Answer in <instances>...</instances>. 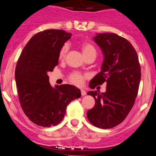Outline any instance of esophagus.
<instances>
[{
    "mask_svg": "<svg viewBox=\"0 0 156 156\" xmlns=\"http://www.w3.org/2000/svg\"><path fill=\"white\" fill-rule=\"evenodd\" d=\"M80 93H81V95H82V96H84V95H86V91H85L84 90H80Z\"/></svg>",
    "mask_w": 156,
    "mask_h": 156,
    "instance_id": "34e87169",
    "label": "esophagus"
}]
</instances>
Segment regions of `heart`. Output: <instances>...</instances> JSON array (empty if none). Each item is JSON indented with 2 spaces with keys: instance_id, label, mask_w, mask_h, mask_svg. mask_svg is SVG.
<instances>
[{
  "instance_id": "heart-1",
  "label": "heart",
  "mask_w": 156,
  "mask_h": 156,
  "mask_svg": "<svg viewBox=\"0 0 156 156\" xmlns=\"http://www.w3.org/2000/svg\"><path fill=\"white\" fill-rule=\"evenodd\" d=\"M80 48L81 50H82L83 55L84 57L90 55H96V49L94 47V45L92 44H90V42H87V41H83L80 44ZM69 46L67 44L62 45L60 50L58 52V58L59 59H63L66 56V53L68 51ZM87 76L83 75V74H81L80 73H73L70 74L69 79L70 82L73 84L76 85V86H81V85L83 84L84 83L85 79H86Z\"/></svg>"
}]
</instances>
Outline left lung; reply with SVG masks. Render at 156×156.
Segmentation results:
<instances>
[{
    "mask_svg": "<svg viewBox=\"0 0 156 156\" xmlns=\"http://www.w3.org/2000/svg\"><path fill=\"white\" fill-rule=\"evenodd\" d=\"M94 41L104 55L101 71L90 82V87L106 83V91H89L95 100L87 115L91 124L110 129L126 119L138 92L140 66L137 54L126 39L115 34H98Z\"/></svg>",
    "mask_w": 156,
    "mask_h": 156,
    "instance_id": "8db88e82",
    "label": "left lung"
}]
</instances>
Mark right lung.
<instances>
[{
	"mask_svg": "<svg viewBox=\"0 0 156 156\" xmlns=\"http://www.w3.org/2000/svg\"><path fill=\"white\" fill-rule=\"evenodd\" d=\"M71 36L61 30L39 32L28 41L17 62L15 76L19 102L30 120L38 126L58 124L67 105L81 96L73 85L53 88L48 75L58 63L59 50Z\"/></svg>",
	"mask_w": 156,
	"mask_h": 156,
	"instance_id": "1",
	"label": "right lung"
}]
</instances>
